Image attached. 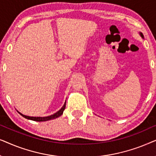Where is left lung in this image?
Here are the masks:
<instances>
[{
  "label": "left lung",
  "instance_id": "left-lung-1",
  "mask_svg": "<svg viewBox=\"0 0 156 156\" xmlns=\"http://www.w3.org/2000/svg\"><path fill=\"white\" fill-rule=\"evenodd\" d=\"M139 34H140V35L141 36V37H142L143 38H144V35H143V33H139Z\"/></svg>",
  "mask_w": 156,
  "mask_h": 156
}]
</instances>
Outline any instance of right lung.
<instances>
[{"instance_id": "1", "label": "right lung", "mask_w": 156, "mask_h": 156, "mask_svg": "<svg viewBox=\"0 0 156 156\" xmlns=\"http://www.w3.org/2000/svg\"><path fill=\"white\" fill-rule=\"evenodd\" d=\"M65 106H66V101L65 103L64 104V105L61 108V109H59L58 112L55 113V114L51 115V116H45V117H33V116H25V115H23L21 114V113L18 112L19 114H20L21 116H23L24 118L27 119H30V120H33V121H49V120H51V119H56L57 117L60 116L62 114H63V112L64 110H65Z\"/></svg>"}]
</instances>
